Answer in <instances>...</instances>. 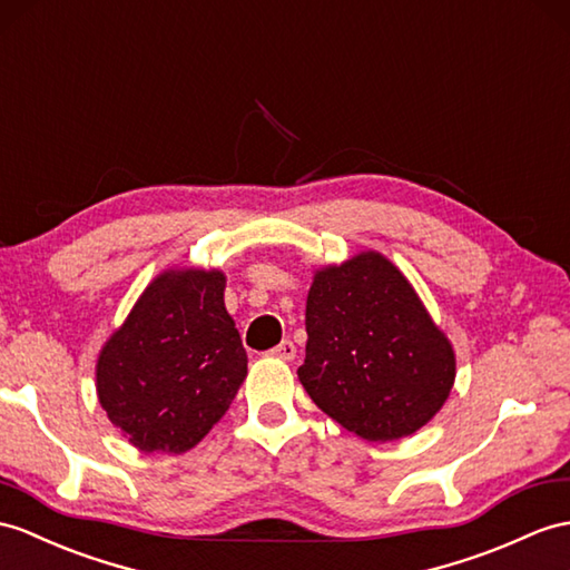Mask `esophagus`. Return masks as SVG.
I'll return each mask as SVG.
<instances>
[{
  "instance_id": "obj_1",
  "label": "esophagus",
  "mask_w": 570,
  "mask_h": 570,
  "mask_svg": "<svg viewBox=\"0 0 570 570\" xmlns=\"http://www.w3.org/2000/svg\"><path fill=\"white\" fill-rule=\"evenodd\" d=\"M271 355L273 357H277V360H295V355H297V348H295V343L293 341H283L281 345H275V348L271 351Z\"/></svg>"
}]
</instances>
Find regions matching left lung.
Masks as SVG:
<instances>
[{
  "label": "left lung",
  "instance_id": "left-lung-1",
  "mask_svg": "<svg viewBox=\"0 0 570 570\" xmlns=\"http://www.w3.org/2000/svg\"><path fill=\"white\" fill-rule=\"evenodd\" d=\"M307 357L297 377L351 433L399 440L423 428L454 384V351L390 258L363 252L314 273Z\"/></svg>",
  "mask_w": 570,
  "mask_h": 570
}]
</instances>
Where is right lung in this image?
Segmentation results:
<instances>
[{
    "mask_svg": "<svg viewBox=\"0 0 570 570\" xmlns=\"http://www.w3.org/2000/svg\"><path fill=\"white\" fill-rule=\"evenodd\" d=\"M225 309V273L176 268L147 285L96 363V392L122 438L180 454L210 433L246 377Z\"/></svg>",
    "mask_w": 570,
    "mask_h": 570,
    "instance_id": "obj_1",
    "label": "right lung"
}]
</instances>
